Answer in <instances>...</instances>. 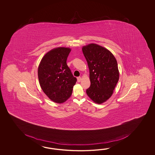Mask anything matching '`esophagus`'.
Segmentation results:
<instances>
[{"mask_svg": "<svg viewBox=\"0 0 155 155\" xmlns=\"http://www.w3.org/2000/svg\"><path fill=\"white\" fill-rule=\"evenodd\" d=\"M77 79H78V82H80L81 81V80H82V79H81V77H78V78H77Z\"/></svg>", "mask_w": 155, "mask_h": 155, "instance_id": "1", "label": "esophagus"}]
</instances>
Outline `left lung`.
I'll list each match as a JSON object with an SVG mask.
<instances>
[{
	"label": "left lung",
	"instance_id": "1",
	"mask_svg": "<svg viewBox=\"0 0 155 155\" xmlns=\"http://www.w3.org/2000/svg\"><path fill=\"white\" fill-rule=\"evenodd\" d=\"M89 66L91 85L86 94L93 102L101 104L112 96L119 79L117 60L112 53L96 44L82 48Z\"/></svg>",
	"mask_w": 155,
	"mask_h": 155
}]
</instances>
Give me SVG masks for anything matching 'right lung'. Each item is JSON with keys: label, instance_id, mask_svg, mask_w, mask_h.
Returning <instances> with one entry per match:
<instances>
[{"label": "right lung", "instance_id": "right-lung-1", "mask_svg": "<svg viewBox=\"0 0 155 155\" xmlns=\"http://www.w3.org/2000/svg\"><path fill=\"white\" fill-rule=\"evenodd\" d=\"M70 48L58 47L45 55L40 62L38 75L43 92L53 102L62 104L72 94L77 79L73 76L66 60Z\"/></svg>", "mask_w": 155, "mask_h": 155}]
</instances>
